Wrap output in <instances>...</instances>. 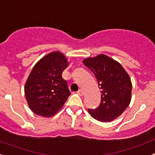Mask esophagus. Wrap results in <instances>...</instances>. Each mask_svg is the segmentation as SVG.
I'll list each match as a JSON object with an SVG mask.
<instances>
[{"label": "esophagus", "mask_w": 155, "mask_h": 155, "mask_svg": "<svg viewBox=\"0 0 155 155\" xmlns=\"http://www.w3.org/2000/svg\"><path fill=\"white\" fill-rule=\"evenodd\" d=\"M77 93H78V94L80 96H82V95L84 94V91H83V90H81V89H79Z\"/></svg>", "instance_id": "obj_1"}]
</instances>
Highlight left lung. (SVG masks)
I'll return each instance as SVG.
<instances>
[{
  "label": "left lung",
  "instance_id": "obj_1",
  "mask_svg": "<svg viewBox=\"0 0 155 155\" xmlns=\"http://www.w3.org/2000/svg\"><path fill=\"white\" fill-rule=\"evenodd\" d=\"M83 63L94 74L102 93L98 107L88 109V113L100 122L113 121L130 103V78L120 63L104 54L84 59Z\"/></svg>",
  "mask_w": 155,
  "mask_h": 155
}]
</instances>
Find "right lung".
Listing matches in <instances>:
<instances>
[{
  "label": "right lung",
  "mask_w": 155,
  "mask_h": 155,
  "mask_svg": "<svg viewBox=\"0 0 155 155\" xmlns=\"http://www.w3.org/2000/svg\"><path fill=\"white\" fill-rule=\"evenodd\" d=\"M68 65L64 54L55 51L44 56L33 67L25 84V94L35 114L50 117L63 107L71 94L62 78Z\"/></svg>",
  "instance_id": "obj_1"
}]
</instances>
